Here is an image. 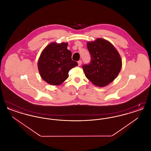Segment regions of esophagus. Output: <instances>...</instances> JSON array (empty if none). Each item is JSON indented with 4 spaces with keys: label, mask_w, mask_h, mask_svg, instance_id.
Returning <instances> with one entry per match:
<instances>
[{
    "label": "esophagus",
    "mask_w": 151,
    "mask_h": 151,
    "mask_svg": "<svg viewBox=\"0 0 151 151\" xmlns=\"http://www.w3.org/2000/svg\"><path fill=\"white\" fill-rule=\"evenodd\" d=\"M81 63H82L81 60H79V61L78 62V65H79V66H80V65H81Z\"/></svg>",
    "instance_id": "34e87169"
}]
</instances>
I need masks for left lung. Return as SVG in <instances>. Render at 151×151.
I'll return each instance as SVG.
<instances>
[{"instance_id":"8db88e82","label":"left lung","mask_w":151,"mask_h":151,"mask_svg":"<svg viewBox=\"0 0 151 151\" xmlns=\"http://www.w3.org/2000/svg\"><path fill=\"white\" fill-rule=\"evenodd\" d=\"M87 49L91 61L82 67L86 78L96 86H108L117 77L122 68L118 51L109 41L101 38L88 42Z\"/></svg>"}]
</instances>
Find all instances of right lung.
Listing matches in <instances>:
<instances>
[{
	"instance_id": "1",
	"label": "right lung",
	"mask_w": 151,
	"mask_h": 151,
	"mask_svg": "<svg viewBox=\"0 0 151 151\" xmlns=\"http://www.w3.org/2000/svg\"><path fill=\"white\" fill-rule=\"evenodd\" d=\"M68 43L49 44L42 51L38 60V68L41 78L52 86L62 84L68 77L69 71L78 65L72 60Z\"/></svg>"
}]
</instances>
